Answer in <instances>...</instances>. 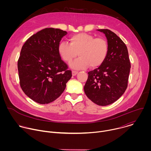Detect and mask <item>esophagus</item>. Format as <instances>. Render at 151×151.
Returning a JSON list of instances; mask_svg holds the SVG:
<instances>
[{
  "label": "esophagus",
  "mask_w": 151,
  "mask_h": 151,
  "mask_svg": "<svg viewBox=\"0 0 151 151\" xmlns=\"http://www.w3.org/2000/svg\"><path fill=\"white\" fill-rule=\"evenodd\" d=\"M72 75L73 76H75V75H76L77 74H78V72L77 71H75V70H72Z\"/></svg>",
  "instance_id": "obj_1"
}]
</instances>
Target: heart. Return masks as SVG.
<instances>
[{
	"instance_id": "heart-1",
	"label": "heart",
	"mask_w": 151,
	"mask_h": 151,
	"mask_svg": "<svg viewBox=\"0 0 151 151\" xmlns=\"http://www.w3.org/2000/svg\"><path fill=\"white\" fill-rule=\"evenodd\" d=\"M70 44L61 42L58 45V52L62 59L70 63L76 56L79 57L71 66L76 69H82L90 66L97 68L104 62L107 52L108 45L102 37L95 38L94 36L81 33L72 35L69 38Z\"/></svg>"
}]
</instances>
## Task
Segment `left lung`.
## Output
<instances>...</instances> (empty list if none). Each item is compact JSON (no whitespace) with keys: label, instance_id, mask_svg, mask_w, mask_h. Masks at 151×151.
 <instances>
[{"label":"left lung","instance_id":"8db88e82","mask_svg":"<svg viewBox=\"0 0 151 151\" xmlns=\"http://www.w3.org/2000/svg\"><path fill=\"white\" fill-rule=\"evenodd\" d=\"M107 40L108 52L104 62L90 71L84 92L93 102L107 106L116 101L125 91L131 64L124 42L108 29H98Z\"/></svg>","mask_w":151,"mask_h":151}]
</instances>
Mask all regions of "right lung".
I'll return each instance as SVG.
<instances>
[{
    "instance_id": "1",
    "label": "right lung",
    "mask_w": 151,
    "mask_h": 151,
    "mask_svg": "<svg viewBox=\"0 0 151 151\" xmlns=\"http://www.w3.org/2000/svg\"><path fill=\"white\" fill-rule=\"evenodd\" d=\"M67 33L45 28L30 37L21 48L17 64L20 87L36 103L48 104L56 100L72 76L58 52L60 42Z\"/></svg>"
}]
</instances>
